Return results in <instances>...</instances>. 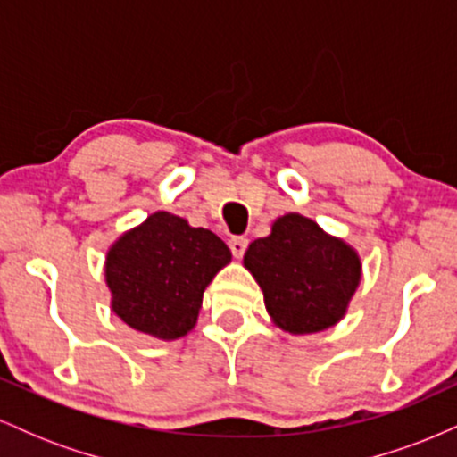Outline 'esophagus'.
<instances>
[{
    "mask_svg": "<svg viewBox=\"0 0 457 457\" xmlns=\"http://www.w3.org/2000/svg\"><path fill=\"white\" fill-rule=\"evenodd\" d=\"M246 246H249V240H246L245 236H232V238H229V249H232L234 258H243Z\"/></svg>",
    "mask_w": 457,
    "mask_h": 457,
    "instance_id": "esophagus-1",
    "label": "esophagus"
}]
</instances>
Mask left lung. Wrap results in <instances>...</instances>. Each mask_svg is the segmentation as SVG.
<instances>
[{
    "label": "left lung",
    "mask_w": 457,
    "mask_h": 457,
    "mask_svg": "<svg viewBox=\"0 0 457 457\" xmlns=\"http://www.w3.org/2000/svg\"><path fill=\"white\" fill-rule=\"evenodd\" d=\"M245 269L264 292L272 322L292 335L318 333L345 316L361 281V258L303 214H283L249 245Z\"/></svg>",
    "instance_id": "left-lung-1"
}]
</instances>
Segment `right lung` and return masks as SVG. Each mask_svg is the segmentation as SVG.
<instances>
[{
  "mask_svg": "<svg viewBox=\"0 0 457 457\" xmlns=\"http://www.w3.org/2000/svg\"><path fill=\"white\" fill-rule=\"evenodd\" d=\"M232 253L211 229L159 211L120 236L107 251L104 281L122 322L156 339L195 327L204 290Z\"/></svg>",
  "mask_w": 457,
  "mask_h": 457,
  "instance_id": "1",
  "label": "right lung"
}]
</instances>
